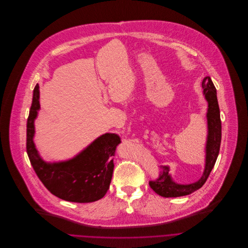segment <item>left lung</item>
Instances as JSON below:
<instances>
[{
    "mask_svg": "<svg viewBox=\"0 0 248 248\" xmlns=\"http://www.w3.org/2000/svg\"><path fill=\"white\" fill-rule=\"evenodd\" d=\"M203 94L208 103L207 108V125L208 135L205 147V168L202 178L192 184L180 185L175 183L170 174L168 166H161V173L156 181H150L151 187L163 197H178L190 194L191 192L201 188L206 182L210 172L212 171L217 160L222 138V125L220 118V109L217 100L216 88L209 76H206L202 81Z\"/></svg>",
    "mask_w": 248,
    "mask_h": 248,
    "instance_id": "left-lung-1",
    "label": "left lung"
}]
</instances>
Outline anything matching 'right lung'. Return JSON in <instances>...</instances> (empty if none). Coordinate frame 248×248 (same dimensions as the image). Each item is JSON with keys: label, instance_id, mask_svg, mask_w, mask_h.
<instances>
[{"label": "right lung", "instance_id": "right-lung-1", "mask_svg": "<svg viewBox=\"0 0 248 248\" xmlns=\"http://www.w3.org/2000/svg\"><path fill=\"white\" fill-rule=\"evenodd\" d=\"M40 91H33L32 105L27 119L26 150L31 165L43 185L59 199L78 203L93 202L106 195L113 173V156L121 142L116 134L107 133L95 139L72 159L48 163L35 147L34 120L40 109Z\"/></svg>", "mask_w": 248, "mask_h": 248}]
</instances>
